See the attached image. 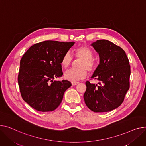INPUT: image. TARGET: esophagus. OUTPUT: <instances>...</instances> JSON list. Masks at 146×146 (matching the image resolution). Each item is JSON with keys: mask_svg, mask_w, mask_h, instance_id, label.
Here are the masks:
<instances>
[{"mask_svg": "<svg viewBox=\"0 0 146 146\" xmlns=\"http://www.w3.org/2000/svg\"><path fill=\"white\" fill-rule=\"evenodd\" d=\"M78 84H79V82H72V84L73 86H76V85Z\"/></svg>", "mask_w": 146, "mask_h": 146, "instance_id": "1", "label": "esophagus"}]
</instances>
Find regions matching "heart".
<instances>
[{"label":"heart","mask_w":146,"mask_h":146,"mask_svg":"<svg viewBox=\"0 0 146 146\" xmlns=\"http://www.w3.org/2000/svg\"><path fill=\"white\" fill-rule=\"evenodd\" d=\"M76 58L80 59L79 62V69H71L64 72L65 79L72 82H76L84 79L87 76V70L93 72L95 68V63L92 59L93 53L90 48L86 46L77 47L74 50ZM73 57L70 52H66L63 56L61 64L64 67H69L72 63Z\"/></svg>","instance_id":"heart-1"}]
</instances>
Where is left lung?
<instances>
[{
    "label": "left lung",
    "mask_w": 146,
    "mask_h": 146,
    "mask_svg": "<svg viewBox=\"0 0 146 146\" xmlns=\"http://www.w3.org/2000/svg\"><path fill=\"white\" fill-rule=\"evenodd\" d=\"M91 45L100 59L92 78L99 85L87 81L84 100L92 111L108 112L121 104L129 89V61L123 48L109 40H98Z\"/></svg>",
    "instance_id": "1"
}]
</instances>
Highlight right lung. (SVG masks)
Listing matches in <instances>:
<instances>
[{
    "mask_svg": "<svg viewBox=\"0 0 146 146\" xmlns=\"http://www.w3.org/2000/svg\"><path fill=\"white\" fill-rule=\"evenodd\" d=\"M74 42L47 40L32 46L20 62L18 84L22 99L35 110H54L64 92L72 86L66 80H53L63 74L61 60Z\"/></svg>",
    "mask_w": 146,
    "mask_h": 146,
    "instance_id": "1",
    "label": "right lung"
}]
</instances>
